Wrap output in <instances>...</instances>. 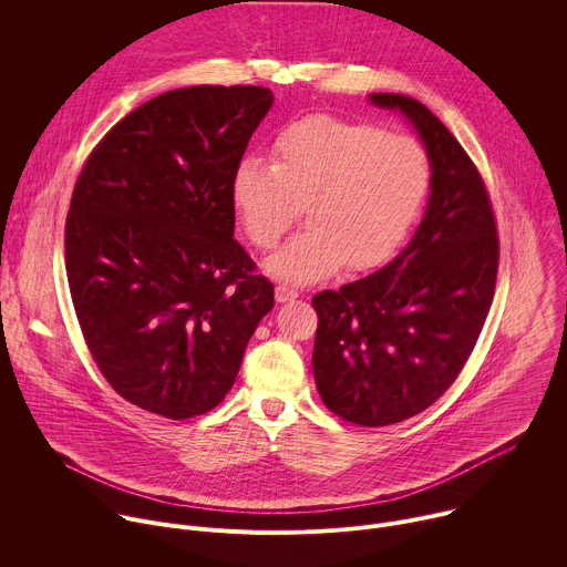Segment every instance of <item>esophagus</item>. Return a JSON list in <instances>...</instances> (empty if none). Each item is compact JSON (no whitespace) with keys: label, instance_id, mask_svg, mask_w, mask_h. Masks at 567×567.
<instances>
[{"label":"esophagus","instance_id":"esophagus-1","mask_svg":"<svg viewBox=\"0 0 567 567\" xmlns=\"http://www.w3.org/2000/svg\"><path fill=\"white\" fill-rule=\"evenodd\" d=\"M298 298V291L287 287V285H278L276 287V300L278 302H289V300H296Z\"/></svg>","mask_w":567,"mask_h":567}]
</instances>
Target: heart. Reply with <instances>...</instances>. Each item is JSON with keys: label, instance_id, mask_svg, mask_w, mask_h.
<instances>
[{"label": "heart", "instance_id": "1", "mask_svg": "<svg viewBox=\"0 0 567 567\" xmlns=\"http://www.w3.org/2000/svg\"><path fill=\"white\" fill-rule=\"evenodd\" d=\"M431 168L411 136L368 123L307 116L276 138L274 164L237 161L230 206L254 247L269 251L305 208L307 230L265 262V274L289 285H313L339 274L370 271L406 241L429 195Z\"/></svg>", "mask_w": 567, "mask_h": 567}]
</instances>
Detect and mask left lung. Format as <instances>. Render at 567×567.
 Instances as JSON below:
<instances>
[{"label":"left lung","mask_w":567,"mask_h":567,"mask_svg":"<svg viewBox=\"0 0 567 567\" xmlns=\"http://www.w3.org/2000/svg\"><path fill=\"white\" fill-rule=\"evenodd\" d=\"M422 138L431 164L424 217L383 269L320 291L313 379L346 422L388 426L442 396L464 368L489 313L498 237L494 210L468 154L420 101L370 94Z\"/></svg>","instance_id":"8db88e82"}]
</instances>
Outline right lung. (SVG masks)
<instances>
[{"mask_svg": "<svg viewBox=\"0 0 567 567\" xmlns=\"http://www.w3.org/2000/svg\"><path fill=\"white\" fill-rule=\"evenodd\" d=\"M271 105V90L251 85L166 92L116 123L78 177L71 300L101 372L143 411L215 409L274 307L230 206V175Z\"/></svg>", "mask_w": 567, "mask_h": 567, "instance_id": "1", "label": "right lung"}]
</instances>
